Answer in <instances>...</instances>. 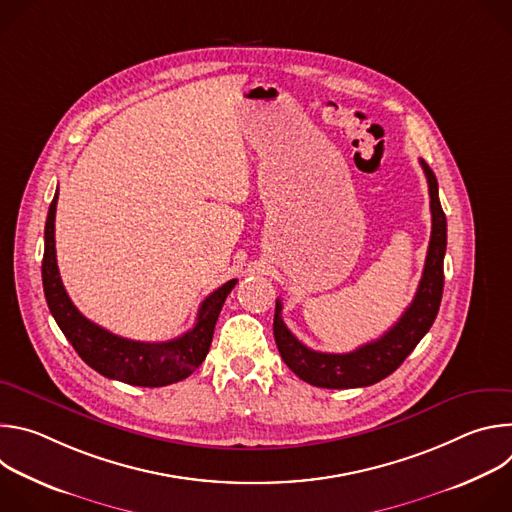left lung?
Here are the masks:
<instances>
[{"label": "left lung", "instance_id": "8db88e82", "mask_svg": "<svg viewBox=\"0 0 512 512\" xmlns=\"http://www.w3.org/2000/svg\"><path fill=\"white\" fill-rule=\"evenodd\" d=\"M419 164L425 172L429 186L431 239L415 298L403 312L399 322L393 328H389V332H385L381 338L369 344H362L352 352H318L302 344L287 330V326L281 320V302H275V344L279 348L283 362L302 381L322 389H354L375 385L401 367V362L413 352V348L431 328L437 310H440L442 304L448 223L440 204V194H437L435 174L423 160H419Z\"/></svg>", "mask_w": 512, "mask_h": 512}]
</instances>
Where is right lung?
<instances>
[{"mask_svg":"<svg viewBox=\"0 0 512 512\" xmlns=\"http://www.w3.org/2000/svg\"><path fill=\"white\" fill-rule=\"evenodd\" d=\"M56 202L58 190L50 202L44 227L42 285L50 314L72 348L99 375L135 387H166L192 375L208 354L214 324L237 279H231L212 291L200 304L196 324L182 336L168 342H139L121 338L87 320L66 294L58 273L54 247Z\"/></svg>","mask_w":512,"mask_h":512,"instance_id":"add662e5","label":"right lung"}]
</instances>
